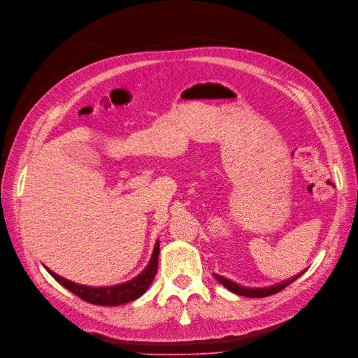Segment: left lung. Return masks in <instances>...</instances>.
I'll list each match as a JSON object with an SVG mask.
<instances>
[{"instance_id":"left-lung-1","label":"left lung","mask_w":358,"mask_h":358,"mask_svg":"<svg viewBox=\"0 0 358 358\" xmlns=\"http://www.w3.org/2000/svg\"><path fill=\"white\" fill-rule=\"evenodd\" d=\"M302 273H303V271H302ZM302 273H301V274H302ZM301 274L292 277V279H289V280H286V282H283V283H277V285H274V286L258 287V289H255V287L239 286L237 283H234V282L226 279V277L218 275V274H214V275H215V279H217L224 287H227L229 290H231L233 294H237V295H241V296H248V298H264V296H270V295H274V294H277V292H280V290H283L286 286H289L290 283L295 282Z\"/></svg>"}]
</instances>
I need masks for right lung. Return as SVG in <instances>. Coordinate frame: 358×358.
Wrapping results in <instances>:
<instances>
[{
  "label": "right lung",
  "mask_w": 358,
  "mask_h": 358,
  "mask_svg": "<svg viewBox=\"0 0 358 358\" xmlns=\"http://www.w3.org/2000/svg\"><path fill=\"white\" fill-rule=\"evenodd\" d=\"M157 257H159V242L155 243V249H153L149 266L145 267L136 277V279H132L122 285L108 286V287H91V286L78 285L71 280L63 279V277L57 275L56 273H52L50 268H47V270L60 285H63L66 289L71 290L72 294H75L81 299H84L90 303H96V306L113 307V306H121V303L134 301V299L140 298L145 292V290H148V287L153 282L156 271H157Z\"/></svg>",
  "instance_id": "add662e5"
}]
</instances>
